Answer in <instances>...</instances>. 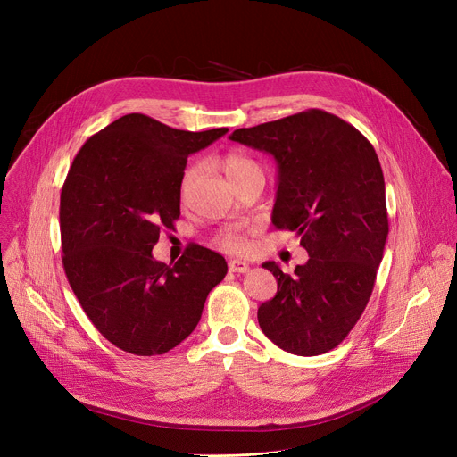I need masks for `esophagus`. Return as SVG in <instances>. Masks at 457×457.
I'll list each match as a JSON object with an SVG mask.
<instances>
[{"mask_svg":"<svg viewBox=\"0 0 457 457\" xmlns=\"http://www.w3.org/2000/svg\"><path fill=\"white\" fill-rule=\"evenodd\" d=\"M228 268H229L231 273H245V271H249V264L244 262V260H229Z\"/></svg>","mask_w":457,"mask_h":457,"instance_id":"1","label":"esophagus"}]
</instances>
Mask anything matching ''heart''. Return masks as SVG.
I'll return each instance as SVG.
<instances>
[{
  "label": "heart",
  "instance_id": "1",
  "mask_svg": "<svg viewBox=\"0 0 457 457\" xmlns=\"http://www.w3.org/2000/svg\"><path fill=\"white\" fill-rule=\"evenodd\" d=\"M222 168L226 171V175L229 177V180L240 177L242 173H247V171H262L260 170V166L251 159L247 157L245 154H240V152H229L224 155L222 159ZM195 175H197V168H187L184 173H182V179H180V186H179V193H180V199L184 201L187 197V191H189V186L193 184V179ZM219 245L228 249V251H244L245 249V233L244 231H238V229H228L224 233L219 235L217 238Z\"/></svg>",
  "mask_w": 457,
  "mask_h": 457
}]
</instances>
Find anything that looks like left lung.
Instances as JSON below:
<instances>
[{
  "label": "left lung",
  "instance_id": "8db88e82",
  "mask_svg": "<svg viewBox=\"0 0 457 457\" xmlns=\"http://www.w3.org/2000/svg\"><path fill=\"white\" fill-rule=\"evenodd\" d=\"M231 141L266 152L278 164L273 224L295 231L309 253L258 307V323L280 349L298 356L340 345L372 295L388 235L385 180L372 145L344 119L305 110L253 128Z\"/></svg>",
  "mask_w": 457,
  "mask_h": 457
}]
</instances>
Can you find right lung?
Listing matches in <instances>:
<instances>
[{"label": "right lung", "mask_w": 457, "mask_h": 457, "mask_svg": "<svg viewBox=\"0 0 457 457\" xmlns=\"http://www.w3.org/2000/svg\"><path fill=\"white\" fill-rule=\"evenodd\" d=\"M226 132L128 113L74 157L59 204L62 268L96 329L129 354H164L186 340L228 273L222 254L197 244L170 266L152 254L180 215L187 157Z\"/></svg>", "instance_id": "right-lung-1"}]
</instances>
